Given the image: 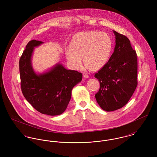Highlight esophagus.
Listing matches in <instances>:
<instances>
[{"label": "esophagus", "mask_w": 157, "mask_h": 157, "mask_svg": "<svg viewBox=\"0 0 157 157\" xmlns=\"http://www.w3.org/2000/svg\"><path fill=\"white\" fill-rule=\"evenodd\" d=\"M83 77H84L85 78H88L90 77V76H89L88 74H83Z\"/></svg>", "instance_id": "1"}]
</instances>
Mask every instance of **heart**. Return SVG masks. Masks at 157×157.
<instances>
[{
    "instance_id": "obj_1",
    "label": "heart",
    "mask_w": 157,
    "mask_h": 157,
    "mask_svg": "<svg viewBox=\"0 0 157 157\" xmlns=\"http://www.w3.org/2000/svg\"><path fill=\"white\" fill-rule=\"evenodd\" d=\"M111 37L106 33L83 32L76 34L66 50L69 65L75 69L82 67L83 57L86 67L93 71L103 67L108 62L112 51Z\"/></svg>"
}]
</instances>
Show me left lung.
<instances>
[{"label":"left lung","instance_id":"1","mask_svg":"<svg viewBox=\"0 0 157 157\" xmlns=\"http://www.w3.org/2000/svg\"><path fill=\"white\" fill-rule=\"evenodd\" d=\"M114 51L108 63L95 74L100 89L95 95L100 108L111 112L123 107L137 86V57L129 39L115 31Z\"/></svg>","mask_w":157,"mask_h":157}]
</instances>
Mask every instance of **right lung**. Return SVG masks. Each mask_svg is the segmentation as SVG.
<instances>
[{"instance_id":"1","label":"right lung","mask_w":157,"mask_h":157,"mask_svg":"<svg viewBox=\"0 0 157 157\" xmlns=\"http://www.w3.org/2000/svg\"><path fill=\"white\" fill-rule=\"evenodd\" d=\"M44 42H28L19 60L21 89L26 100L43 114L58 115L65 111L72 88L82 80V74L67 69L59 62L42 73L36 72L32 65L36 47Z\"/></svg>"}]
</instances>
